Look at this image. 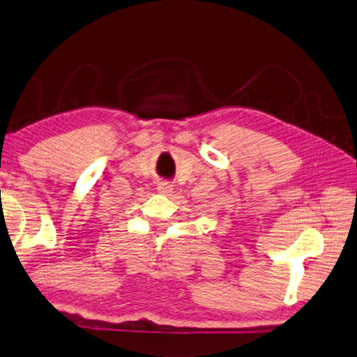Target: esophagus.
<instances>
[{
    "label": "esophagus",
    "instance_id": "34e87169",
    "mask_svg": "<svg viewBox=\"0 0 357 357\" xmlns=\"http://www.w3.org/2000/svg\"><path fill=\"white\" fill-rule=\"evenodd\" d=\"M158 192L169 196L172 192V186L169 185V183H160V185H158Z\"/></svg>",
    "mask_w": 357,
    "mask_h": 357
}]
</instances>
